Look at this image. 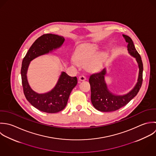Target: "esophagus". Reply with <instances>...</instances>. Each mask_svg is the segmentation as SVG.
<instances>
[{"label": "esophagus", "instance_id": "1", "mask_svg": "<svg viewBox=\"0 0 156 156\" xmlns=\"http://www.w3.org/2000/svg\"><path fill=\"white\" fill-rule=\"evenodd\" d=\"M86 79H87V78H86V77L85 76H80L79 77V80L80 81H84Z\"/></svg>", "mask_w": 156, "mask_h": 156}]
</instances>
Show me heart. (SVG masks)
I'll return each instance as SVG.
<instances>
[{
    "instance_id": "1",
    "label": "heart",
    "mask_w": 156,
    "mask_h": 156,
    "mask_svg": "<svg viewBox=\"0 0 156 156\" xmlns=\"http://www.w3.org/2000/svg\"><path fill=\"white\" fill-rule=\"evenodd\" d=\"M97 51V48L94 46L88 45L83 47L79 49L74 55L76 61L79 65H85L87 64L91 58L94 56L95 53ZM103 55L102 54H99L96 55L93 58V61L91 62L90 66L91 68L94 67L102 59ZM74 63H76L74 62Z\"/></svg>"
}]
</instances>
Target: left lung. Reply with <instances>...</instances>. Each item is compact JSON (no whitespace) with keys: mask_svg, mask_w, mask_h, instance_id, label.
Here are the masks:
<instances>
[{"mask_svg":"<svg viewBox=\"0 0 156 156\" xmlns=\"http://www.w3.org/2000/svg\"><path fill=\"white\" fill-rule=\"evenodd\" d=\"M125 41L128 43V51L134 57L139 66V76L137 82L134 88L127 94L117 95L111 92L105 80L106 74V68L101 72L92 74L89 79L91 87V101L94 107L102 112H111L116 111L130 102L138 93L141 88L143 77V63L140 54L137 51L132 39L128 36L123 34Z\"/></svg>","mask_w":156,"mask_h":156,"instance_id":"8db88e82","label":"left lung"}]
</instances>
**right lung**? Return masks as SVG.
<instances>
[{"label": "right lung", "instance_id": "1", "mask_svg": "<svg viewBox=\"0 0 156 156\" xmlns=\"http://www.w3.org/2000/svg\"><path fill=\"white\" fill-rule=\"evenodd\" d=\"M64 41L63 36L52 34H44L33 43L22 61L21 77L25 98L34 107L45 112L55 113L65 108L71 91L77 83V79L62 71L56 85L51 91L39 94L29 85L27 71L31 61L59 48Z\"/></svg>", "mask_w": 156, "mask_h": 156}]
</instances>
